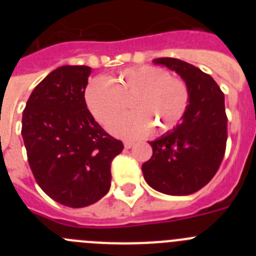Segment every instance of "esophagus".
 Masks as SVG:
<instances>
[{
  "label": "esophagus",
  "mask_w": 256,
  "mask_h": 256,
  "mask_svg": "<svg viewBox=\"0 0 256 256\" xmlns=\"http://www.w3.org/2000/svg\"><path fill=\"white\" fill-rule=\"evenodd\" d=\"M133 144H134V142L133 141H126L124 142V148H133Z\"/></svg>",
  "instance_id": "34e87169"
}]
</instances>
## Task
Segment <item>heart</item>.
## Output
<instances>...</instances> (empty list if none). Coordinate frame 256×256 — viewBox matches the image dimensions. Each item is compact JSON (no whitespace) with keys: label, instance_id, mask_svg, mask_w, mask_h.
Returning <instances> with one entry per match:
<instances>
[{"label":"heart","instance_id":"b5f03b06","mask_svg":"<svg viewBox=\"0 0 256 256\" xmlns=\"http://www.w3.org/2000/svg\"><path fill=\"white\" fill-rule=\"evenodd\" d=\"M132 114L115 122L114 134L140 138L154 130L162 134L180 124L188 108L191 92L184 79L152 65L130 68L112 79H94L86 90V102L102 126L120 116L130 100Z\"/></svg>","mask_w":256,"mask_h":256}]
</instances>
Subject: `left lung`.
Masks as SVG:
<instances>
[{
	"instance_id": "left-lung-1",
	"label": "left lung",
	"mask_w": 256,
	"mask_h": 256,
	"mask_svg": "<svg viewBox=\"0 0 256 256\" xmlns=\"http://www.w3.org/2000/svg\"><path fill=\"white\" fill-rule=\"evenodd\" d=\"M177 72L191 92L183 122L150 142L152 156L142 164L146 182L156 191L184 196L198 191L216 176L227 144L224 94L209 74L173 58L154 60Z\"/></svg>"
}]
</instances>
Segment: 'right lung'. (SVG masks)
Segmentation results:
<instances>
[{
  "label": "right lung",
  "instance_id": "add662e5",
  "mask_svg": "<svg viewBox=\"0 0 256 256\" xmlns=\"http://www.w3.org/2000/svg\"><path fill=\"white\" fill-rule=\"evenodd\" d=\"M91 68L65 65L33 90L22 112V134L38 186L58 204L84 208L108 194L112 162L123 151L87 108Z\"/></svg>",
  "mask_w": 256,
  "mask_h": 256
}]
</instances>
